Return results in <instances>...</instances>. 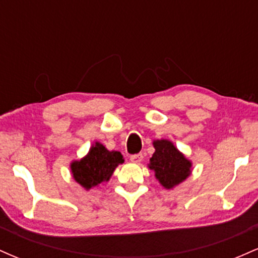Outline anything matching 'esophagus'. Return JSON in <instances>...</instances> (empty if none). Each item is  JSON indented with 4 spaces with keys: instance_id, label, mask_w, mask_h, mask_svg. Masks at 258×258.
Segmentation results:
<instances>
[{
    "instance_id": "1",
    "label": "esophagus",
    "mask_w": 258,
    "mask_h": 258,
    "mask_svg": "<svg viewBox=\"0 0 258 258\" xmlns=\"http://www.w3.org/2000/svg\"><path fill=\"white\" fill-rule=\"evenodd\" d=\"M130 160H131L132 162H135V164H139V162L143 160V155H142V154H135V155L130 156Z\"/></svg>"
}]
</instances>
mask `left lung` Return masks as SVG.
<instances>
[{
    "instance_id": "left-lung-1",
    "label": "left lung",
    "mask_w": 258,
    "mask_h": 258,
    "mask_svg": "<svg viewBox=\"0 0 258 258\" xmlns=\"http://www.w3.org/2000/svg\"><path fill=\"white\" fill-rule=\"evenodd\" d=\"M155 148L148 167L154 171L155 178L165 189H173L190 176L193 164L168 139H155Z\"/></svg>"
}]
</instances>
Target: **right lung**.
<instances>
[{
    "mask_svg": "<svg viewBox=\"0 0 258 258\" xmlns=\"http://www.w3.org/2000/svg\"><path fill=\"white\" fill-rule=\"evenodd\" d=\"M125 159L120 152L108 150L99 142H94L87 155L70 164L73 178L86 190L111 178L115 168L123 164Z\"/></svg>",
    "mask_w": 258,
    "mask_h": 258,
    "instance_id": "add662e5",
    "label": "right lung"
}]
</instances>
